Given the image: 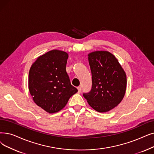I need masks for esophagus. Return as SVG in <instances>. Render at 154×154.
<instances>
[{"label": "esophagus", "mask_w": 154, "mask_h": 154, "mask_svg": "<svg viewBox=\"0 0 154 154\" xmlns=\"http://www.w3.org/2000/svg\"><path fill=\"white\" fill-rule=\"evenodd\" d=\"M77 89H78V92H79V93H81V91H82V89H81V86L78 87V88H77Z\"/></svg>", "instance_id": "34e87169"}]
</instances>
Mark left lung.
Returning <instances> with one entry per match:
<instances>
[{"mask_svg":"<svg viewBox=\"0 0 154 154\" xmlns=\"http://www.w3.org/2000/svg\"><path fill=\"white\" fill-rule=\"evenodd\" d=\"M88 60L92 73V89L83 96L91 107L99 112H108L124 97L126 88L125 72L112 53H90Z\"/></svg>","mask_w":154,"mask_h":154,"instance_id":"1","label":"left lung"}]
</instances>
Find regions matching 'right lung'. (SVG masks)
I'll return each mask as SVG.
<instances>
[{"mask_svg": "<svg viewBox=\"0 0 154 154\" xmlns=\"http://www.w3.org/2000/svg\"><path fill=\"white\" fill-rule=\"evenodd\" d=\"M69 55L53 50L39 56L29 72L28 87L33 101L49 113L62 109L78 91L66 72Z\"/></svg>", "mask_w": 154, "mask_h": 154, "instance_id": "obj_1", "label": "right lung"}]
</instances>
